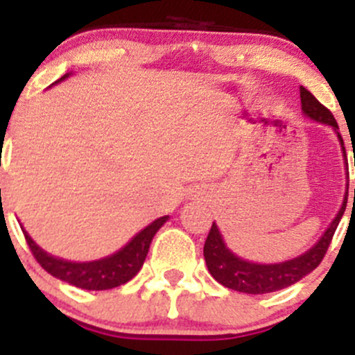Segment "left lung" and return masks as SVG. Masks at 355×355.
Here are the masks:
<instances>
[{
	"instance_id": "obj_1",
	"label": "left lung",
	"mask_w": 355,
	"mask_h": 355,
	"mask_svg": "<svg viewBox=\"0 0 355 355\" xmlns=\"http://www.w3.org/2000/svg\"><path fill=\"white\" fill-rule=\"evenodd\" d=\"M300 103H302V112L306 117L313 119V121L316 122H322V124H327V126H331L332 130L338 133L340 128H338V122L336 119H334V115H332L331 112H329V110L309 92V90L304 89V87H300ZM338 139H340L341 149H343L345 156L343 139H341L340 133H338ZM347 167H349V165H347ZM347 196H349V192H347ZM345 208H347V199L343 200V206H341L340 213H338L336 218L332 220V224L329 225L327 231L324 233V236L320 238L307 252H304L299 258L288 259V261L283 263H275V265H261V263H250L245 261V259L238 258L236 254H233L227 249V245H225L224 240H222L220 231H218L216 224L213 222L205 243V259L206 265H208L209 274H211L213 279L218 281L222 286L250 295L272 293V291L291 286V284H295L297 281H300L304 275H307L309 272L315 270L316 266L322 263L329 245H331L334 231H336L341 216H343Z\"/></svg>"
}]
</instances>
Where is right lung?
Wrapping results in <instances>:
<instances>
[{
  "label": "right lung",
  "mask_w": 355,
  "mask_h": 355,
  "mask_svg": "<svg viewBox=\"0 0 355 355\" xmlns=\"http://www.w3.org/2000/svg\"><path fill=\"white\" fill-rule=\"evenodd\" d=\"M67 76L69 74H65L58 81L65 80ZM167 220L168 216H159L153 224L142 229L121 250H117V252L108 256V258L87 263H74L55 258V256L40 249L35 241L31 240L26 231H23V233L24 238H26L28 247H30L31 254H33V258L53 277L65 281V283L72 284V286L81 288V290H112V288H117L121 284L128 283V281H131L135 275L139 274L144 261H146L147 252H149L150 241H153L155 234L158 233V229Z\"/></svg>",
  "instance_id": "add662e5"
}]
</instances>
